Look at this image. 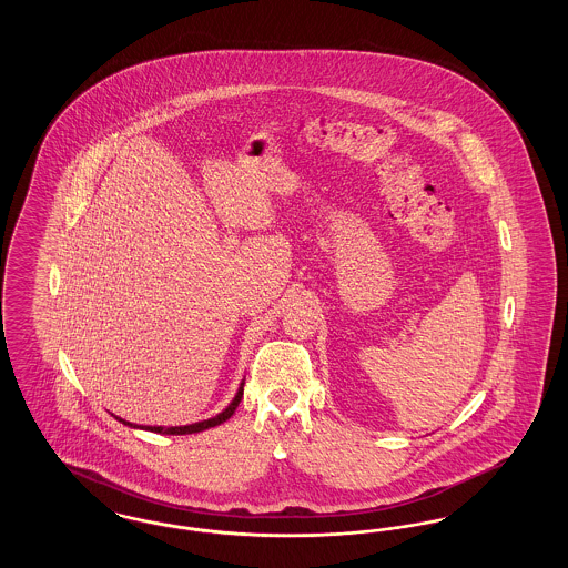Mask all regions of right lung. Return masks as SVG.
I'll return each mask as SVG.
<instances>
[{
    "mask_svg": "<svg viewBox=\"0 0 568 568\" xmlns=\"http://www.w3.org/2000/svg\"><path fill=\"white\" fill-rule=\"evenodd\" d=\"M243 385L244 383H241V387H239V392H236L234 400L227 405V408H223L219 415L211 417V419H204V422H197V424H190V426H170V428H163V426H146V428H142V430H151V433L160 434H195L202 433V430H209V428H215L219 424L227 422V419L234 415L236 406L241 405V398H243ZM116 419H119V417H116ZM119 422H121V424H125V426H130V428H138V426L130 424V422H125V419H119Z\"/></svg>",
    "mask_w": 568,
    "mask_h": 568,
    "instance_id": "1",
    "label": "right lung"
}]
</instances>
